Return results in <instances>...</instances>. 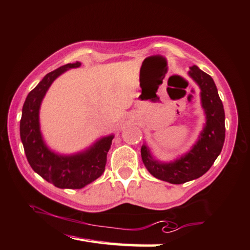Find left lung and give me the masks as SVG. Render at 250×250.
Wrapping results in <instances>:
<instances>
[{
	"instance_id": "1",
	"label": "left lung",
	"mask_w": 250,
	"mask_h": 250,
	"mask_svg": "<svg viewBox=\"0 0 250 250\" xmlns=\"http://www.w3.org/2000/svg\"><path fill=\"white\" fill-rule=\"evenodd\" d=\"M188 74L201 89V104L207 119L199 140L189 152L170 163L155 160L145 144L141 147V156L149 174L174 185L185 184L206 174L220 155L225 140V113L214 81L197 65L190 66Z\"/></svg>"
}]
</instances>
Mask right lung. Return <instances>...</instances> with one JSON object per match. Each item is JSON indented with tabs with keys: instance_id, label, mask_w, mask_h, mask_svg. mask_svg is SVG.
I'll use <instances>...</instances> for the list:
<instances>
[{
	"instance_id": "1",
	"label": "right lung",
	"mask_w": 250,
	"mask_h": 250,
	"mask_svg": "<svg viewBox=\"0 0 250 250\" xmlns=\"http://www.w3.org/2000/svg\"><path fill=\"white\" fill-rule=\"evenodd\" d=\"M81 66L80 62L67 63L48 73L27 95L22 106L20 132L27 161L34 171L61 189H81L103 175L113 134L96 141L83 152L61 155L50 149L42 139L39 124L40 105L58 76Z\"/></svg>"
}]
</instances>
